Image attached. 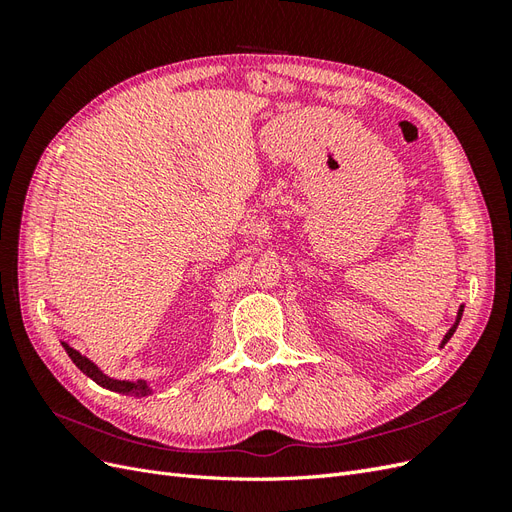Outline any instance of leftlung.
Masks as SVG:
<instances>
[{"label": "left lung", "instance_id": "1", "mask_svg": "<svg viewBox=\"0 0 512 512\" xmlns=\"http://www.w3.org/2000/svg\"><path fill=\"white\" fill-rule=\"evenodd\" d=\"M461 314H463V305L459 307V312H457V320H455V324H453V327L451 329H448V333L444 335V339H442V346L448 342V339H451L453 337V333H455V329H457V324H459V320H461Z\"/></svg>", "mask_w": 512, "mask_h": 512}]
</instances>
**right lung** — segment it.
I'll list each match as a JSON object with an SVG mask.
<instances>
[{
    "instance_id": "right-lung-1",
    "label": "right lung",
    "mask_w": 512,
    "mask_h": 512,
    "mask_svg": "<svg viewBox=\"0 0 512 512\" xmlns=\"http://www.w3.org/2000/svg\"><path fill=\"white\" fill-rule=\"evenodd\" d=\"M64 350L68 352V356L72 359V363L79 367L85 376H89L96 384L104 386L108 391H115V393H123V395H130V397H145L151 393L149 384L145 380H136V382H128V380H115V378H108L106 374L98 369L96 363H91L87 356H83L79 350H74L72 346H68L66 342H61Z\"/></svg>"
}]
</instances>
